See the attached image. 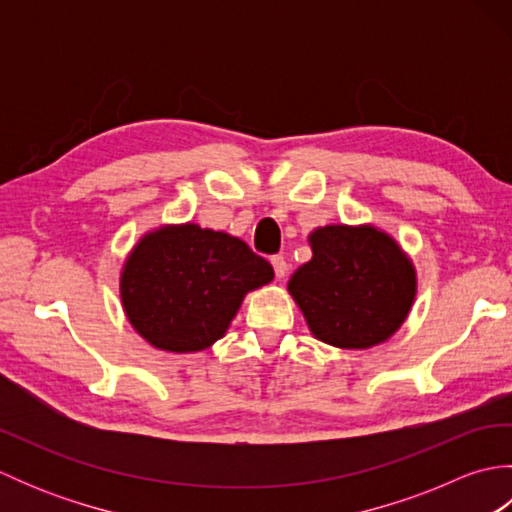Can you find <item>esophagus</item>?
Returning a JSON list of instances; mask_svg holds the SVG:
<instances>
[{
	"label": "esophagus",
	"instance_id": "1",
	"mask_svg": "<svg viewBox=\"0 0 512 512\" xmlns=\"http://www.w3.org/2000/svg\"><path fill=\"white\" fill-rule=\"evenodd\" d=\"M270 264H273V268H275V275H277V279H284V277H286V273H288V264H286V259H284V257H281V255L270 257Z\"/></svg>",
	"mask_w": 512,
	"mask_h": 512
}]
</instances>
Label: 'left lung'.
<instances>
[{
	"label": "left lung",
	"instance_id": "obj_1",
	"mask_svg": "<svg viewBox=\"0 0 512 512\" xmlns=\"http://www.w3.org/2000/svg\"><path fill=\"white\" fill-rule=\"evenodd\" d=\"M312 259L295 270L288 292L310 332L341 350L385 343L416 299V270L394 237L372 224L312 231Z\"/></svg>",
	"mask_w": 512,
	"mask_h": 512
}]
</instances>
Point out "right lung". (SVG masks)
<instances>
[{
	"mask_svg": "<svg viewBox=\"0 0 512 512\" xmlns=\"http://www.w3.org/2000/svg\"><path fill=\"white\" fill-rule=\"evenodd\" d=\"M273 277V266L239 237L191 222L160 226L129 253L121 301L147 343L165 352H200L226 334L246 292Z\"/></svg>",
	"mask_w": 512,
	"mask_h": 512,
	"instance_id": "1",
	"label": "right lung"
}]
</instances>
